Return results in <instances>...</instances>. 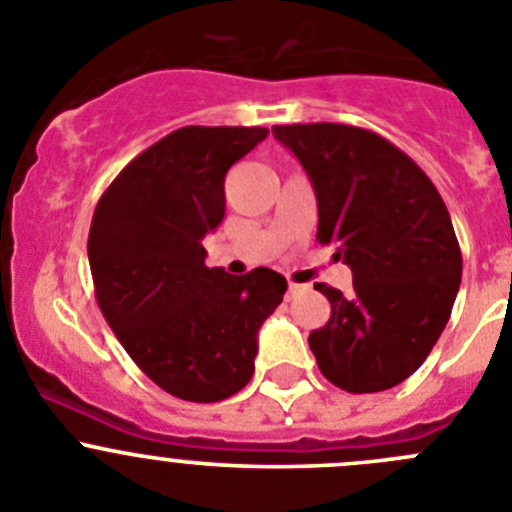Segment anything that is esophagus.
<instances>
[{"label":"esophagus","instance_id":"34e87169","mask_svg":"<svg viewBox=\"0 0 512 512\" xmlns=\"http://www.w3.org/2000/svg\"><path fill=\"white\" fill-rule=\"evenodd\" d=\"M304 284H297V281H289V297H294V294H299V292H304Z\"/></svg>","mask_w":512,"mask_h":512}]
</instances>
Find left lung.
<instances>
[{"label":"left lung","instance_id":"8db88e82","mask_svg":"<svg viewBox=\"0 0 512 512\" xmlns=\"http://www.w3.org/2000/svg\"><path fill=\"white\" fill-rule=\"evenodd\" d=\"M302 162L317 195V241L353 271V292L314 284L330 302L309 335L327 381L348 393L398 386L447 327L462 251L434 182L396 144L348 124L271 129Z\"/></svg>","mask_w":512,"mask_h":512}]
</instances>
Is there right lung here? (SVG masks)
I'll return each mask as SVG.
<instances>
[{
  "mask_svg": "<svg viewBox=\"0 0 512 512\" xmlns=\"http://www.w3.org/2000/svg\"><path fill=\"white\" fill-rule=\"evenodd\" d=\"M264 126H182L131 159L96 205L88 233L96 302L131 360L162 391L215 403L253 375L259 327L287 279L205 266V233L225 215V172Z\"/></svg>",
  "mask_w": 512,
  "mask_h": 512,
  "instance_id": "1",
  "label": "right lung"
}]
</instances>
